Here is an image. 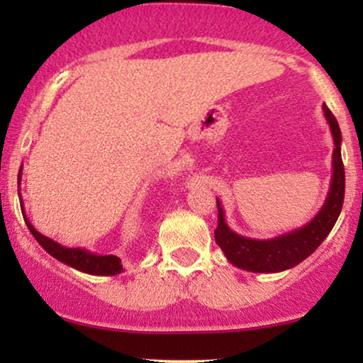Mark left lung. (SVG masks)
<instances>
[{
  "instance_id": "8db88e82",
  "label": "left lung",
  "mask_w": 363,
  "mask_h": 363,
  "mask_svg": "<svg viewBox=\"0 0 363 363\" xmlns=\"http://www.w3.org/2000/svg\"><path fill=\"white\" fill-rule=\"evenodd\" d=\"M324 118L331 129L335 150H333V174L331 184L326 196V201L318 215L309 223L301 228L274 237V239H249L232 230L225 222V213L220 199L218 206V227L215 230V240L220 245L225 257L237 266L252 273H278L294 268L306 257H309L315 249L323 244L335 227L341 213L345 198V167L341 160V129L333 112L328 106H323Z\"/></svg>"
}]
</instances>
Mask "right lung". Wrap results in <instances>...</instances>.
I'll return each mask as SVG.
<instances>
[{"instance_id": "1", "label": "right lung", "mask_w": 363, "mask_h": 363, "mask_svg": "<svg viewBox=\"0 0 363 363\" xmlns=\"http://www.w3.org/2000/svg\"><path fill=\"white\" fill-rule=\"evenodd\" d=\"M20 179H22V167H20V172H18V186H20ZM20 206H22L23 210L22 196H20ZM22 213L28 230H30L32 235L35 237L37 242L43 245L45 252L51 254V256L56 257L57 261L72 266V268L78 269V272L97 274V277H114V274H119L123 272V264H121V259L118 256H112V254H106V256H102V254H94L82 247H65V245H61L60 242H56V240L49 239V237L40 234L39 230H35L34 225L28 222V218L25 216V210Z\"/></svg>"}]
</instances>
